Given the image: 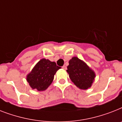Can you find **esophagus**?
<instances>
[{
    "mask_svg": "<svg viewBox=\"0 0 122 122\" xmlns=\"http://www.w3.org/2000/svg\"><path fill=\"white\" fill-rule=\"evenodd\" d=\"M62 68H63V70H66V68H66V66H65V65H64V66L62 67Z\"/></svg>",
    "mask_w": 122,
    "mask_h": 122,
    "instance_id": "esophagus-1",
    "label": "esophagus"
}]
</instances>
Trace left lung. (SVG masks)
Returning a JSON list of instances; mask_svg holds the SVG:
<instances>
[{
  "mask_svg": "<svg viewBox=\"0 0 122 122\" xmlns=\"http://www.w3.org/2000/svg\"><path fill=\"white\" fill-rule=\"evenodd\" d=\"M67 73L71 80L78 88L87 90L92 86L95 73L83 61L73 57L69 61Z\"/></svg>",
  "mask_w": 122,
  "mask_h": 122,
  "instance_id": "1",
  "label": "left lung"
}]
</instances>
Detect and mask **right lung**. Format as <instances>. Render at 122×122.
Here are the masks:
<instances>
[{"label":"right lung","mask_w":122,"mask_h":122,"mask_svg":"<svg viewBox=\"0 0 122 122\" xmlns=\"http://www.w3.org/2000/svg\"><path fill=\"white\" fill-rule=\"evenodd\" d=\"M60 68L55 62L44 58L41 59L27 75V81L32 89L44 91L51 85L54 75Z\"/></svg>","instance_id":"1"}]
</instances>
